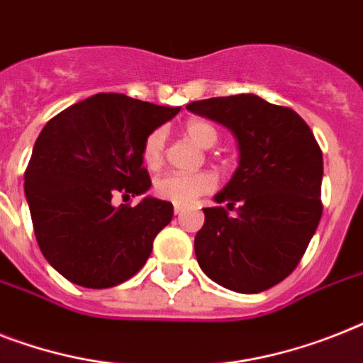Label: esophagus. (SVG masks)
Listing matches in <instances>:
<instances>
[{"instance_id":"1","label":"esophagus","mask_w":363,"mask_h":363,"mask_svg":"<svg viewBox=\"0 0 363 363\" xmlns=\"http://www.w3.org/2000/svg\"><path fill=\"white\" fill-rule=\"evenodd\" d=\"M182 211H184V207H179V205H175V207H173V212H175L177 216H179V214H182Z\"/></svg>"}]
</instances>
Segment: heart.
<instances>
[{
  "label": "heart",
  "instance_id": "heart-1",
  "mask_svg": "<svg viewBox=\"0 0 363 363\" xmlns=\"http://www.w3.org/2000/svg\"><path fill=\"white\" fill-rule=\"evenodd\" d=\"M184 134L203 149H211L218 141L216 128L203 119H190L184 125ZM164 130H152L141 145V160L147 169H158L164 160ZM216 179L211 172L196 173H166L155 181V194L164 201L175 203L179 207L190 205L197 197L214 190Z\"/></svg>",
  "mask_w": 363,
  "mask_h": 363
}]
</instances>
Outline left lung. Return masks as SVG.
I'll return each instance as SVG.
<instances>
[{
    "label": "left lung",
    "instance_id": "left-lung-1",
    "mask_svg": "<svg viewBox=\"0 0 363 363\" xmlns=\"http://www.w3.org/2000/svg\"><path fill=\"white\" fill-rule=\"evenodd\" d=\"M186 110L225 126L238 147V167L214 196L225 207L203 208L197 263L235 293L267 291L293 272L317 231L323 152L296 111L252 93L197 100Z\"/></svg>",
    "mask_w": 363,
    "mask_h": 363
}]
</instances>
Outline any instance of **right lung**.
Instances as JSON below:
<instances>
[{
  "label": "right lung",
  "instance_id": "1",
  "mask_svg": "<svg viewBox=\"0 0 363 363\" xmlns=\"http://www.w3.org/2000/svg\"><path fill=\"white\" fill-rule=\"evenodd\" d=\"M181 108L99 93L57 113L38 134L23 175L38 248L63 278L108 289L132 278L173 205L145 196L135 207L111 197L151 188L141 160L147 135Z\"/></svg>",
  "mask_w": 363,
  "mask_h": 363
}]
</instances>
